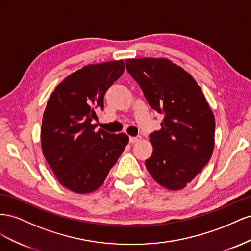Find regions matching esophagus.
Returning <instances> with one entry per match:
<instances>
[{
  "label": "esophagus",
  "mask_w": 251,
  "mask_h": 251,
  "mask_svg": "<svg viewBox=\"0 0 251 251\" xmlns=\"http://www.w3.org/2000/svg\"><path fill=\"white\" fill-rule=\"evenodd\" d=\"M141 137H140V135H138V137H130L129 138V142L130 143H132V144H133V143H137V142H139V141H141Z\"/></svg>",
  "instance_id": "obj_1"
}]
</instances>
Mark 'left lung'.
<instances>
[{"instance_id": "obj_1", "label": "left lung", "mask_w": 251, "mask_h": 251, "mask_svg": "<svg viewBox=\"0 0 251 251\" xmlns=\"http://www.w3.org/2000/svg\"><path fill=\"white\" fill-rule=\"evenodd\" d=\"M152 109L163 114L161 129L149 134L153 146L145 161L164 187L184 188L209 162L214 146V117L193 77L166 59L125 60Z\"/></svg>"}]
</instances>
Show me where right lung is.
Masks as SVG:
<instances>
[{"mask_svg":"<svg viewBox=\"0 0 251 251\" xmlns=\"http://www.w3.org/2000/svg\"><path fill=\"white\" fill-rule=\"evenodd\" d=\"M124 73V62L88 65L68 75L50 96L43 114L42 150L59 182L76 193L97 190L129 138L97 130L96 109Z\"/></svg>","mask_w":251,"mask_h":251,"instance_id":"obj_1","label":"right lung"}]
</instances>
